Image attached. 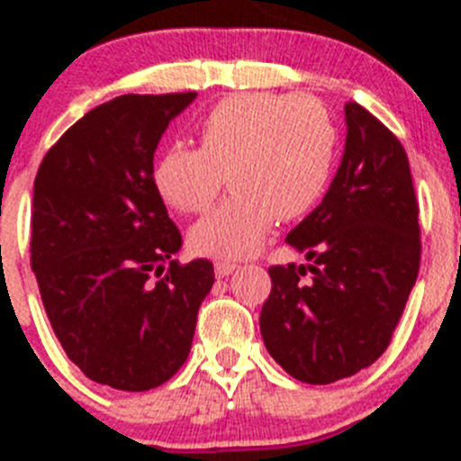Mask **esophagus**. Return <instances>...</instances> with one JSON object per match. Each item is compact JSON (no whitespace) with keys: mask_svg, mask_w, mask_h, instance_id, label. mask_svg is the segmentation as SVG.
<instances>
[{"mask_svg":"<svg viewBox=\"0 0 461 461\" xmlns=\"http://www.w3.org/2000/svg\"><path fill=\"white\" fill-rule=\"evenodd\" d=\"M235 270H238V266H235V263H230V260H217V263H214V272H217L219 279H223V276H228V275H233Z\"/></svg>","mask_w":461,"mask_h":461,"instance_id":"1","label":"esophagus"}]
</instances>
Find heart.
<instances>
[{
	"label": "heart",
	"mask_w": 461,
	"mask_h": 461,
	"mask_svg": "<svg viewBox=\"0 0 461 461\" xmlns=\"http://www.w3.org/2000/svg\"><path fill=\"white\" fill-rule=\"evenodd\" d=\"M201 148L173 142L154 164L158 195L185 214L205 212L223 182L233 194L191 228L195 251L244 258L258 251L276 217H303L335 168L337 126L307 94L249 92L219 101L198 126Z\"/></svg>",
	"instance_id": "heart-1"
}]
</instances>
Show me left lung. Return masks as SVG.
I'll return each instance as SVG.
<instances>
[{
    "label": "left lung",
    "instance_id": "8db88e82",
    "mask_svg": "<svg viewBox=\"0 0 461 461\" xmlns=\"http://www.w3.org/2000/svg\"><path fill=\"white\" fill-rule=\"evenodd\" d=\"M346 148L321 205L286 242L312 266H272L266 348L293 378L328 385L388 348L420 270L409 157L369 110L346 104ZM307 271L312 279L300 282Z\"/></svg>",
    "mask_w": 461,
    "mask_h": 461
}]
</instances>
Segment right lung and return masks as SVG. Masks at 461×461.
I'll use <instances>...</instances> for the list:
<instances>
[{
  "label": "right lung",
  "instance_id": "obj_1",
  "mask_svg": "<svg viewBox=\"0 0 461 461\" xmlns=\"http://www.w3.org/2000/svg\"><path fill=\"white\" fill-rule=\"evenodd\" d=\"M195 92L124 94L48 149L34 180L32 270L68 360L101 385L152 390L191 351L210 260H173L182 235L154 186V149Z\"/></svg>",
  "mask_w": 461,
  "mask_h": 461
}]
</instances>
